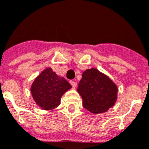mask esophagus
Instances as JSON below:
<instances>
[{
	"label": "esophagus",
	"instance_id": "1",
	"mask_svg": "<svg viewBox=\"0 0 149 149\" xmlns=\"http://www.w3.org/2000/svg\"><path fill=\"white\" fill-rule=\"evenodd\" d=\"M70 83H71V85H72V87H73V88H75L76 86H77V83H76V82L72 81V80H71Z\"/></svg>",
	"mask_w": 149,
	"mask_h": 149
}]
</instances>
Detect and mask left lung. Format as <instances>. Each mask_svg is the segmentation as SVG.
<instances>
[{
    "label": "left lung",
    "instance_id": "8db88e82",
    "mask_svg": "<svg viewBox=\"0 0 149 149\" xmlns=\"http://www.w3.org/2000/svg\"><path fill=\"white\" fill-rule=\"evenodd\" d=\"M83 105L93 114L102 113L117 100L118 87L104 74L92 68L85 71L77 88Z\"/></svg>",
    "mask_w": 149,
    "mask_h": 149
}]
</instances>
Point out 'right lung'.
Here are the masks:
<instances>
[{
  "label": "right lung",
  "mask_w": 149,
  "mask_h": 149,
  "mask_svg": "<svg viewBox=\"0 0 149 149\" xmlns=\"http://www.w3.org/2000/svg\"><path fill=\"white\" fill-rule=\"evenodd\" d=\"M72 88L65 78L59 77L51 68H47L36 77L31 87L33 100L45 110L57 107L63 93Z\"/></svg>",
  "instance_id": "right-lung-1"
}]
</instances>
